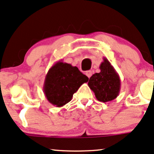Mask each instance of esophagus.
<instances>
[{
  "label": "esophagus",
  "mask_w": 154,
  "mask_h": 154,
  "mask_svg": "<svg viewBox=\"0 0 154 154\" xmlns=\"http://www.w3.org/2000/svg\"><path fill=\"white\" fill-rule=\"evenodd\" d=\"M85 74L86 75V76H87L89 79V78L91 76V75H92V72H91V70H88V71L86 72Z\"/></svg>",
  "instance_id": "esophagus-1"
}]
</instances>
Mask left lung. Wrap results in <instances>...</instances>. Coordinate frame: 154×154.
<instances>
[{
  "mask_svg": "<svg viewBox=\"0 0 154 154\" xmlns=\"http://www.w3.org/2000/svg\"><path fill=\"white\" fill-rule=\"evenodd\" d=\"M100 69V72L93 74L89 79L88 86L94 91L97 100L107 103L119 96L121 89L120 77L106 58H103Z\"/></svg>",
  "mask_w": 154,
  "mask_h": 154,
  "instance_id": "left-lung-1",
  "label": "left lung"
}]
</instances>
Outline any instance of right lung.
<instances>
[{
    "label": "right lung",
    "instance_id": "obj_1",
    "mask_svg": "<svg viewBox=\"0 0 154 154\" xmlns=\"http://www.w3.org/2000/svg\"><path fill=\"white\" fill-rule=\"evenodd\" d=\"M88 80V77L77 67L60 60L51 66L46 74L44 94L51 105L62 107L72 100L74 93Z\"/></svg>",
    "mask_w": 154,
    "mask_h": 154
}]
</instances>
